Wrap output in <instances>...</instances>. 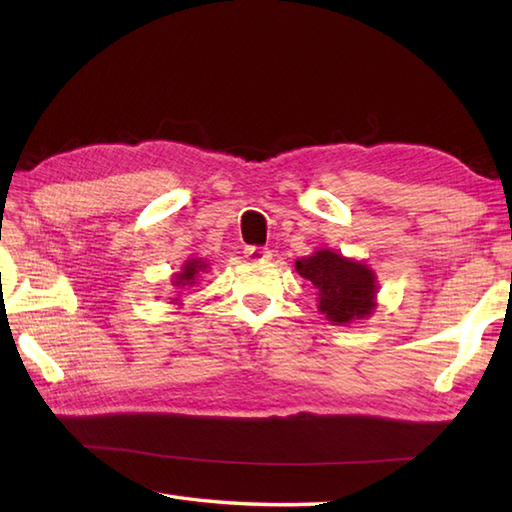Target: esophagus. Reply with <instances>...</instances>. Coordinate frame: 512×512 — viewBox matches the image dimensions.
<instances>
[{
	"instance_id": "1",
	"label": "esophagus",
	"mask_w": 512,
	"mask_h": 512,
	"mask_svg": "<svg viewBox=\"0 0 512 512\" xmlns=\"http://www.w3.org/2000/svg\"><path fill=\"white\" fill-rule=\"evenodd\" d=\"M244 257L253 264H262V262H268V259H270V250L262 248V246H248L244 250Z\"/></svg>"
}]
</instances>
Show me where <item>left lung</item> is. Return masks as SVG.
I'll return each instance as SVG.
<instances>
[{"label":"left lung","mask_w":512,"mask_h":512,"mask_svg":"<svg viewBox=\"0 0 512 512\" xmlns=\"http://www.w3.org/2000/svg\"><path fill=\"white\" fill-rule=\"evenodd\" d=\"M297 273L317 288L319 310L334 325L365 319L376 310V275L330 248L297 259Z\"/></svg>","instance_id":"1"}]
</instances>
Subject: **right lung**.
Segmentation results:
<instances>
[{
    "label": "right lung",
    "instance_id": "add662e5",
    "mask_svg": "<svg viewBox=\"0 0 512 512\" xmlns=\"http://www.w3.org/2000/svg\"><path fill=\"white\" fill-rule=\"evenodd\" d=\"M206 270V264L202 259H187V262L182 264L180 273L173 275V286L176 288H184V286H193L198 284V277Z\"/></svg>",
    "mask_w": 512,
    "mask_h": 512
}]
</instances>
